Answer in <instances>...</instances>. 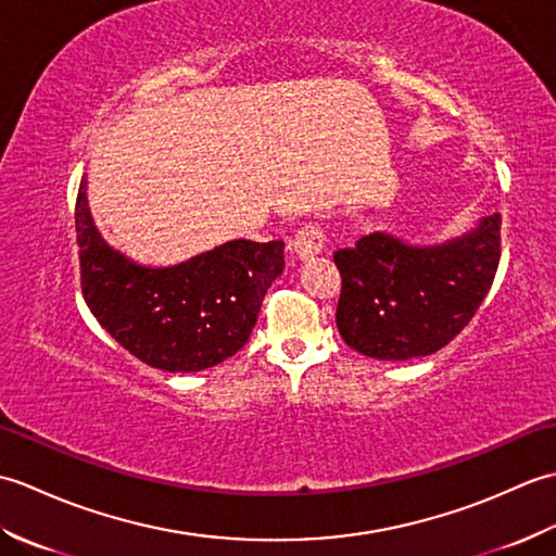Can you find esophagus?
I'll use <instances>...</instances> for the list:
<instances>
[{
    "instance_id": "obj_1",
    "label": "esophagus",
    "mask_w": 556,
    "mask_h": 556,
    "mask_svg": "<svg viewBox=\"0 0 556 556\" xmlns=\"http://www.w3.org/2000/svg\"><path fill=\"white\" fill-rule=\"evenodd\" d=\"M325 248V233L320 231V227L315 224H305L303 229H299L296 239L291 243V251L299 260H313L315 255H320Z\"/></svg>"
}]
</instances>
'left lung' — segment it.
Returning a JSON list of instances; mask_svg holds the SVG:
<instances>
[{
	"label": "left lung",
	"mask_w": 556,
	"mask_h": 556,
	"mask_svg": "<svg viewBox=\"0 0 556 556\" xmlns=\"http://www.w3.org/2000/svg\"><path fill=\"white\" fill-rule=\"evenodd\" d=\"M502 217L494 212L444 243L413 245L375 231L341 248L337 327L377 361L430 356L473 320L497 275Z\"/></svg>",
	"instance_id": "1"
}]
</instances>
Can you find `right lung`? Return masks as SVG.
Wrapping results in <instances>:
<instances>
[{
    "mask_svg": "<svg viewBox=\"0 0 556 556\" xmlns=\"http://www.w3.org/2000/svg\"><path fill=\"white\" fill-rule=\"evenodd\" d=\"M76 239L90 313L128 353L164 372H198L233 356L285 269V243L245 239L179 265H140L102 239L86 179L76 200Z\"/></svg>",
    "mask_w": 556,
    "mask_h": 556,
    "instance_id": "right-lung-1",
    "label": "right lung"
}]
</instances>
